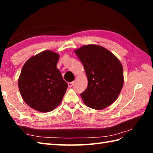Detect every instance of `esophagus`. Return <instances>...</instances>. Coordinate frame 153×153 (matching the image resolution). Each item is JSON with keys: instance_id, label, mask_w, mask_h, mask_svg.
Masks as SVG:
<instances>
[{"instance_id": "obj_1", "label": "esophagus", "mask_w": 153, "mask_h": 153, "mask_svg": "<svg viewBox=\"0 0 153 153\" xmlns=\"http://www.w3.org/2000/svg\"><path fill=\"white\" fill-rule=\"evenodd\" d=\"M68 87H71L74 85V82H69L68 83Z\"/></svg>"}]
</instances>
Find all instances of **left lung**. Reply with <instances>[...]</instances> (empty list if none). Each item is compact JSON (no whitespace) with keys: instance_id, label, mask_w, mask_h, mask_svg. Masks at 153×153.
I'll list each match as a JSON object with an SVG mask.
<instances>
[{"instance_id":"left-lung-1","label":"left lung","mask_w":153,"mask_h":153,"mask_svg":"<svg viewBox=\"0 0 153 153\" xmlns=\"http://www.w3.org/2000/svg\"><path fill=\"white\" fill-rule=\"evenodd\" d=\"M82 62L88 85L81 96L85 105L102 110L116 101L123 85L122 63L111 52L97 45H87L75 50Z\"/></svg>"}]
</instances>
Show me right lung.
<instances>
[{"label":"right lung","instance_id":"1","mask_svg":"<svg viewBox=\"0 0 153 153\" xmlns=\"http://www.w3.org/2000/svg\"><path fill=\"white\" fill-rule=\"evenodd\" d=\"M59 54L47 50L31 57L18 79L19 92L25 103L41 112L53 110L60 104L68 88L56 67Z\"/></svg>","mask_w":153,"mask_h":153}]
</instances>
